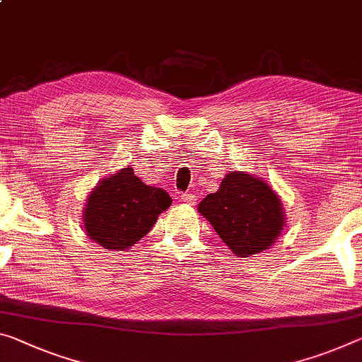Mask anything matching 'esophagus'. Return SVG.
I'll return each instance as SVG.
<instances>
[{
  "instance_id": "esophagus-1",
  "label": "esophagus",
  "mask_w": 362,
  "mask_h": 362,
  "mask_svg": "<svg viewBox=\"0 0 362 362\" xmlns=\"http://www.w3.org/2000/svg\"><path fill=\"white\" fill-rule=\"evenodd\" d=\"M180 202L187 203V204H194L197 203V197L193 193H182L180 194Z\"/></svg>"
}]
</instances>
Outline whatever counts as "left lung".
<instances>
[{"instance_id":"left-lung-1","label":"left lung","mask_w":362,"mask_h":362,"mask_svg":"<svg viewBox=\"0 0 362 362\" xmlns=\"http://www.w3.org/2000/svg\"><path fill=\"white\" fill-rule=\"evenodd\" d=\"M198 211L235 255L248 257L267 250L284 227L282 204L266 182L245 172H228L221 188Z\"/></svg>"}]
</instances>
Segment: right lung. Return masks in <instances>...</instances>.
Listing matches in <instances>:
<instances>
[{"label":"right lung","instance_id":"right-lung-1","mask_svg":"<svg viewBox=\"0 0 362 362\" xmlns=\"http://www.w3.org/2000/svg\"><path fill=\"white\" fill-rule=\"evenodd\" d=\"M172 198L163 188L148 187L125 168L95 188L83 211L88 237L106 250H125L151 230Z\"/></svg>","mask_w":362,"mask_h":362}]
</instances>
